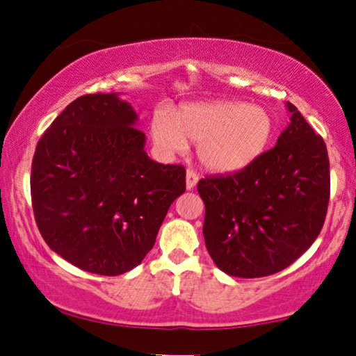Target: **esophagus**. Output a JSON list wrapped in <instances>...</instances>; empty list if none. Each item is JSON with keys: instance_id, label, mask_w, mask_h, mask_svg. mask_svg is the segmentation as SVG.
<instances>
[{"instance_id": "obj_1", "label": "esophagus", "mask_w": 356, "mask_h": 356, "mask_svg": "<svg viewBox=\"0 0 356 356\" xmlns=\"http://www.w3.org/2000/svg\"><path fill=\"white\" fill-rule=\"evenodd\" d=\"M197 183H198V175H197V172L188 170V173H186V189H188V191L194 189L195 186H197Z\"/></svg>"}]
</instances>
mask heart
<instances>
[{"mask_svg": "<svg viewBox=\"0 0 356 356\" xmlns=\"http://www.w3.org/2000/svg\"><path fill=\"white\" fill-rule=\"evenodd\" d=\"M269 111L238 99L189 103L178 111L159 109L152 140L162 156L188 152L198 143V158L214 173H238L257 162L273 137Z\"/></svg>", "mask_w": 356, "mask_h": 356, "instance_id": "obj_1", "label": "heart"}]
</instances>
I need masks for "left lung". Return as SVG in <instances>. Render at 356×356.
Instances as JSON below:
<instances>
[{"mask_svg":"<svg viewBox=\"0 0 356 356\" xmlns=\"http://www.w3.org/2000/svg\"><path fill=\"white\" fill-rule=\"evenodd\" d=\"M275 147L245 170L200 179L203 236L222 272L258 278L286 269L313 245L327 216L325 142L292 103Z\"/></svg>","mask_w":356,"mask_h":356,"instance_id":"8db88e82","label":"left lung"}]
</instances>
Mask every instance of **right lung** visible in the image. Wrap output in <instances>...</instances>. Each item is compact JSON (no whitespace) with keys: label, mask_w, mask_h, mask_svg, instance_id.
Listing matches in <instances>:
<instances>
[{"label":"right lung","mask_w":356,"mask_h":356,"mask_svg":"<svg viewBox=\"0 0 356 356\" xmlns=\"http://www.w3.org/2000/svg\"><path fill=\"white\" fill-rule=\"evenodd\" d=\"M122 93L79 97L35 147L31 197L48 247L98 275H120L152 250L186 191L183 165L148 158L139 115Z\"/></svg>","instance_id":"1"}]
</instances>
